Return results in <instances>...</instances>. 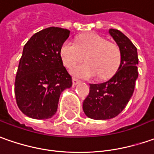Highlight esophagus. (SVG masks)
Here are the masks:
<instances>
[{
    "label": "esophagus",
    "mask_w": 154,
    "mask_h": 154,
    "mask_svg": "<svg viewBox=\"0 0 154 154\" xmlns=\"http://www.w3.org/2000/svg\"><path fill=\"white\" fill-rule=\"evenodd\" d=\"M78 83H79V80L78 79H76V78H73V85H77Z\"/></svg>",
    "instance_id": "obj_1"
}]
</instances>
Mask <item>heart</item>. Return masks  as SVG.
I'll return each mask as SVG.
<instances>
[{
  "instance_id": "b5f03b06",
  "label": "heart",
  "mask_w": 154,
  "mask_h": 154,
  "mask_svg": "<svg viewBox=\"0 0 154 154\" xmlns=\"http://www.w3.org/2000/svg\"><path fill=\"white\" fill-rule=\"evenodd\" d=\"M87 63L77 65L71 70L73 75L81 78L98 76L100 79L111 78L121 63L119 46L96 33L80 35L77 44L71 41L63 43L61 57L67 68H72L85 58Z\"/></svg>"
}]
</instances>
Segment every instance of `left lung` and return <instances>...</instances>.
Wrapping results in <instances>:
<instances>
[{
	"label": "left lung",
	"instance_id": "left-lung-1",
	"mask_svg": "<svg viewBox=\"0 0 154 154\" xmlns=\"http://www.w3.org/2000/svg\"><path fill=\"white\" fill-rule=\"evenodd\" d=\"M110 35L121 52V63L111 79L101 84H90V92L83 103V110L92 119H109L119 115L129 103L138 77L137 49L127 36L110 29Z\"/></svg>",
	"mask_w": 154,
	"mask_h": 154
}]
</instances>
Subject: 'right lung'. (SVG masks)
Wrapping results in <instances>:
<instances>
[{"label":"right lung","mask_w":154,"mask_h":154,"mask_svg":"<svg viewBox=\"0 0 154 154\" xmlns=\"http://www.w3.org/2000/svg\"><path fill=\"white\" fill-rule=\"evenodd\" d=\"M69 34L67 29L50 27L35 33L24 45L14 91L18 108L29 118H51L61 93L72 86V77L61 57Z\"/></svg>","instance_id":"right-lung-1"}]
</instances>
